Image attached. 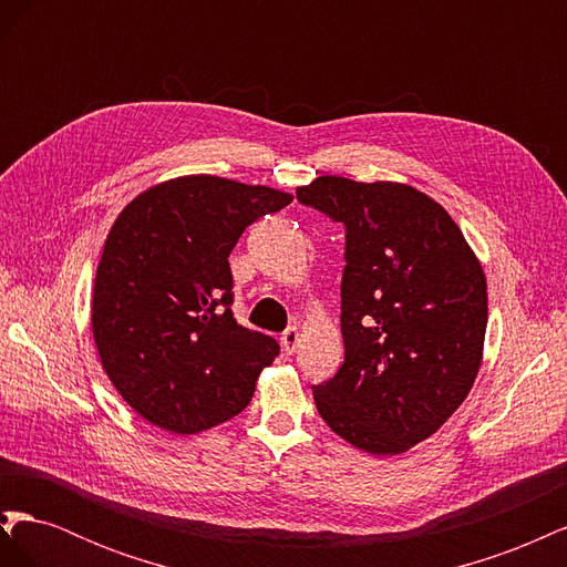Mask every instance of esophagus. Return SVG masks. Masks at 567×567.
<instances>
[{"mask_svg":"<svg viewBox=\"0 0 567 567\" xmlns=\"http://www.w3.org/2000/svg\"><path fill=\"white\" fill-rule=\"evenodd\" d=\"M281 346L286 350V354H293L300 346V331L296 329V326H288V329L281 333Z\"/></svg>","mask_w":567,"mask_h":567,"instance_id":"obj_1","label":"esophagus"}]
</instances>
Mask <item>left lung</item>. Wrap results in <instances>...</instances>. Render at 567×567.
<instances>
[{"label":"left lung","mask_w":567,"mask_h":567,"mask_svg":"<svg viewBox=\"0 0 567 567\" xmlns=\"http://www.w3.org/2000/svg\"><path fill=\"white\" fill-rule=\"evenodd\" d=\"M296 198L346 227V362L312 385L319 414L359 450L400 454L473 388L487 329L483 267L447 210L406 184L326 175Z\"/></svg>","instance_id":"obj_1"}]
</instances>
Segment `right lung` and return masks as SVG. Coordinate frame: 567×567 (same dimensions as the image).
<instances>
[{
    "label": "right lung",
    "instance_id": "obj_1",
    "mask_svg": "<svg viewBox=\"0 0 567 567\" xmlns=\"http://www.w3.org/2000/svg\"><path fill=\"white\" fill-rule=\"evenodd\" d=\"M293 200L267 186L194 175L136 196L96 269L92 331L136 414L192 435L248 406L279 342L234 319L229 255L262 215Z\"/></svg>",
    "mask_w": 567,
    "mask_h": 567
}]
</instances>
